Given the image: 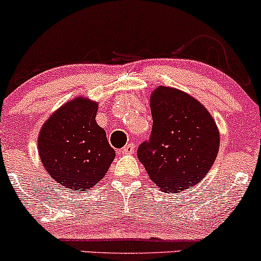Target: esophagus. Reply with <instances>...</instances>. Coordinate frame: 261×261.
I'll return each instance as SVG.
<instances>
[{
	"label": "esophagus",
	"mask_w": 261,
	"mask_h": 261,
	"mask_svg": "<svg viewBox=\"0 0 261 261\" xmlns=\"http://www.w3.org/2000/svg\"><path fill=\"white\" fill-rule=\"evenodd\" d=\"M134 151H135V146H134V144H127L121 148V152L125 153V154L134 153Z\"/></svg>",
	"instance_id": "obj_1"
}]
</instances>
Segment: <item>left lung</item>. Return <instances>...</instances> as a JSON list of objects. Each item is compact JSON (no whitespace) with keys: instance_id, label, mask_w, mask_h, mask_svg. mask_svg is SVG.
I'll return each instance as SVG.
<instances>
[{"instance_id":"left-lung-1","label":"left lung","mask_w":261,"mask_h":261,"mask_svg":"<svg viewBox=\"0 0 261 261\" xmlns=\"http://www.w3.org/2000/svg\"><path fill=\"white\" fill-rule=\"evenodd\" d=\"M152 131L137 148L151 181L176 193L197 185L210 172L219 148L213 117L196 99L160 87L151 96Z\"/></svg>"}]
</instances>
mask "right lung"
<instances>
[{
	"mask_svg": "<svg viewBox=\"0 0 261 261\" xmlns=\"http://www.w3.org/2000/svg\"><path fill=\"white\" fill-rule=\"evenodd\" d=\"M96 102L74 99L58 109L39 133L43 166L68 190L84 191L95 186L115 157L104 128L96 124Z\"/></svg>",
	"mask_w": 261,
	"mask_h": 261,
	"instance_id": "add662e5",
	"label": "right lung"
}]
</instances>
